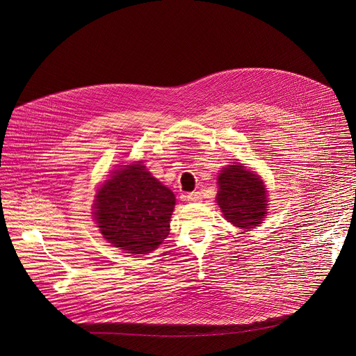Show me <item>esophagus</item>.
Here are the masks:
<instances>
[{"instance_id":"34e87169","label":"esophagus","mask_w":356,"mask_h":356,"mask_svg":"<svg viewBox=\"0 0 356 356\" xmlns=\"http://www.w3.org/2000/svg\"><path fill=\"white\" fill-rule=\"evenodd\" d=\"M184 200L188 202H198L201 201V192H192V193L184 195Z\"/></svg>"}]
</instances>
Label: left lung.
I'll use <instances>...</instances> for the list:
<instances>
[{"mask_svg": "<svg viewBox=\"0 0 356 356\" xmlns=\"http://www.w3.org/2000/svg\"><path fill=\"white\" fill-rule=\"evenodd\" d=\"M218 185L216 202L227 222L245 230L263 223L268 201L266 186L259 175L242 164H234L222 168Z\"/></svg>", "mask_w": 356, "mask_h": 356, "instance_id": "obj_1", "label": "left lung"}]
</instances>
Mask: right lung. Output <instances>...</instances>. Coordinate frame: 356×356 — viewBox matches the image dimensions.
<instances>
[{"label": "right lung", "mask_w": 356, "mask_h": 356, "mask_svg": "<svg viewBox=\"0 0 356 356\" xmlns=\"http://www.w3.org/2000/svg\"><path fill=\"white\" fill-rule=\"evenodd\" d=\"M175 195L143 161L115 170L97 191L93 216L103 238L130 254H147L170 233Z\"/></svg>", "instance_id": "1"}]
</instances>
